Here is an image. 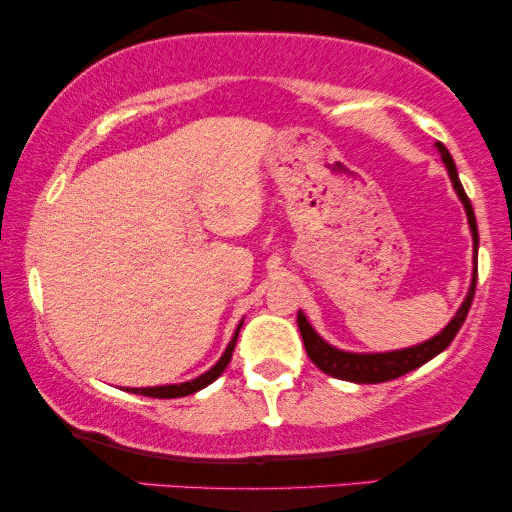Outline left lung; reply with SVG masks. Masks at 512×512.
Masks as SVG:
<instances>
[{
  "label": "left lung",
  "instance_id": "8db88e82",
  "mask_svg": "<svg viewBox=\"0 0 512 512\" xmlns=\"http://www.w3.org/2000/svg\"><path fill=\"white\" fill-rule=\"evenodd\" d=\"M440 156H443V163L450 172L452 186L457 195L464 202L466 207V216H468V226H471L473 233V247H475V268H473V282L471 289H468V296L464 300V305L459 307V312L454 314V319L447 324L443 331H440L436 338L422 342V345L408 347V349H398V352H387V354H349V352H340L319 338L314 333V328L307 324L305 314L298 312V328L300 335H303V345L305 352L310 356L314 366H317L321 373L338 377V380H347V382H356V384H377V382H389L396 380L410 370H415L419 366H424L426 361H431L433 356H438L443 349L450 347V342L457 338L461 324L466 321V314L471 310L473 296H475V282H478V223H475V214L471 207V200L461 186L457 167H454V160L450 156V151L445 149V144H436Z\"/></svg>",
  "mask_w": 512,
  "mask_h": 512
}]
</instances>
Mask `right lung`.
I'll return each instance as SVG.
<instances>
[{"label": "right lung", "instance_id": "1", "mask_svg": "<svg viewBox=\"0 0 512 512\" xmlns=\"http://www.w3.org/2000/svg\"><path fill=\"white\" fill-rule=\"evenodd\" d=\"M240 328H242V321H240V326H237L233 340H230V345H228L226 352H223L219 363H216L212 370H207L205 375L195 377V380H191V382L167 384V387H146V389H125V391H130V394H139V396H149V398H181V396H191V394H195V391L205 389L207 384H212L216 377H219L223 370H226L230 359H233V349H235L237 335H240Z\"/></svg>", "mask_w": 512, "mask_h": 512}]
</instances>
